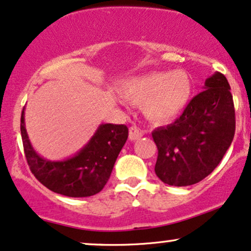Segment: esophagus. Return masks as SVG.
I'll return each instance as SVG.
<instances>
[{
  "mask_svg": "<svg viewBox=\"0 0 251 251\" xmlns=\"http://www.w3.org/2000/svg\"><path fill=\"white\" fill-rule=\"evenodd\" d=\"M143 134L144 132L142 129H140L136 126H132L129 128V140H131V141L140 140V138L143 136Z\"/></svg>",
  "mask_w": 251,
  "mask_h": 251,
  "instance_id": "34e87169",
  "label": "esophagus"
}]
</instances>
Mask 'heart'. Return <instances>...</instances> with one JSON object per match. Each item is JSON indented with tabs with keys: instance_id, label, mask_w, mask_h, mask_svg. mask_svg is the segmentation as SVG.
Listing matches in <instances>:
<instances>
[{
	"instance_id": "heart-1",
	"label": "heart",
	"mask_w": 251,
	"mask_h": 251,
	"mask_svg": "<svg viewBox=\"0 0 251 251\" xmlns=\"http://www.w3.org/2000/svg\"><path fill=\"white\" fill-rule=\"evenodd\" d=\"M121 93L128 101L142 103L147 119L164 123L177 117L187 108L193 94V82L184 70L151 72L131 78Z\"/></svg>"
}]
</instances>
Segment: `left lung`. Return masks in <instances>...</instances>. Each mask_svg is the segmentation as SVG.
I'll return each instance as SVG.
<instances>
[{"mask_svg": "<svg viewBox=\"0 0 251 251\" xmlns=\"http://www.w3.org/2000/svg\"><path fill=\"white\" fill-rule=\"evenodd\" d=\"M235 123L230 85L223 74L215 73L175 122L151 132L158 150L157 177L174 187L199 183L230 147Z\"/></svg>", "mask_w": 251, "mask_h": 251, "instance_id": "left-lung-1", "label": "left lung"}]
</instances>
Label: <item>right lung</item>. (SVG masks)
Segmentation results:
<instances>
[{"instance_id":"1","label":"right lung","mask_w":251,"mask_h":251,"mask_svg":"<svg viewBox=\"0 0 251 251\" xmlns=\"http://www.w3.org/2000/svg\"><path fill=\"white\" fill-rule=\"evenodd\" d=\"M23 149L30 172L44 187L69 197H88L100 193L108 182L115 162L128 138L125 125H101L90 141L73 157L44 160L32 148L21 115Z\"/></svg>"}]
</instances>
